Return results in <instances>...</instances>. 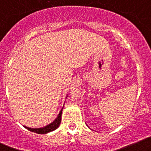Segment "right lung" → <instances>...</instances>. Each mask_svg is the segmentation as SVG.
I'll return each mask as SVG.
<instances>
[{
    "instance_id": "1",
    "label": "right lung",
    "mask_w": 151,
    "mask_h": 151,
    "mask_svg": "<svg viewBox=\"0 0 151 151\" xmlns=\"http://www.w3.org/2000/svg\"><path fill=\"white\" fill-rule=\"evenodd\" d=\"M67 97H68V95H67ZM63 107H62V110L59 111V114H58L57 117L54 119L52 123L47 125V126H43V127H40V128H29V127H27V126H24L25 129L29 130V131L33 132H35V133H37V134H47V133L50 132L54 131V130H55L58 127H59V125H60L61 123V119H62V110H63Z\"/></svg>"
}]
</instances>
